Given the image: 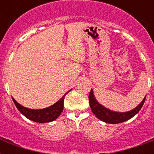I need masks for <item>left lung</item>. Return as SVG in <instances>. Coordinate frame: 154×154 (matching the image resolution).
Listing matches in <instances>:
<instances>
[{
  "label": "left lung",
  "instance_id": "8db88e82",
  "mask_svg": "<svg viewBox=\"0 0 154 154\" xmlns=\"http://www.w3.org/2000/svg\"><path fill=\"white\" fill-rule=\"evenodd\" d=\"M146 97H145V98L135 109L125 112L112 111L107 108L104 107L101 104H99L98 101L94 97L93 89H91V91L89 93V101L92 112L99 120L106 122V123H109V124H118V123H122L125 121H128L134 116H135L140 111L141 107L143 106Z\"/></svg>",
  "mask_w": 154,
  "mask_h": 154
}]
</instances>
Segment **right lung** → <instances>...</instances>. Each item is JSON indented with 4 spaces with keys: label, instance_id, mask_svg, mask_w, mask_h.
<instances>
[{
    "label": "right lung",
    "instance_id": "add662e5",
    "mask_svg": "<svg viewBox=\"0 0 154 154\" xmlns=\"http://www.w3.org/2000/svg\"><path fill=\"white\" fill-rule=\"evenodd\" d=\"M68 93H66L57 102H56L55 104H53L49 107L42 109H31L24 107L19 103L17 102L13 97V101L15 104L16 107L17 108V109L25 117H27L28 119L31 120L32 122H37V123H46V122H53L56 120L62 112L63 109H64V99Z\"/></svg>",
    "mask_w": 154,
    "mask_h": 154
}]
</instances>
